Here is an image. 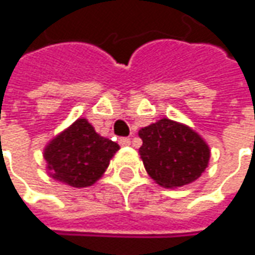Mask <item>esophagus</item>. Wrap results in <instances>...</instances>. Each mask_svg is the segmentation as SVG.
<instances>
[{
  "mask_svg": "<svg viewBox=\"0 0 255 255\" xmlns=\"http://www.w3.org/2000/svg\"><path fill=\"white\" fill-rule=\"evenodd\" d=\"M119 144L121 145V146H128V145L131 144V139L127 138V136H123V138H120L119 139Z\"/></svg>",
  "mask_w": 255,
  "mask_h": 255,
  "instance_id": "34e87169",
  "label": "esophagus"
}]
</instances>
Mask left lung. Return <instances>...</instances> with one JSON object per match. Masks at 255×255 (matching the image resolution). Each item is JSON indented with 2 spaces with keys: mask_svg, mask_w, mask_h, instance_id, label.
I'll return each mask as SVG.
<instances>
[{
  "mask_svg": "<svg viewBox=\"0 0 255 255\" xmlns=\"http://www.w3.org/2000/svg\"><path fill=\"white\" fill-rule=\"evenodd\" d=\"M139 156L145 171L162 188H179L206 171L210 148L195 129L169 119L141 128Z\"/></svg>",
  "mask_w": 255,
  "mask_h": 255,
  "instance_id": "left-lung-1",
  "label": "left lung"
}]
</instances>
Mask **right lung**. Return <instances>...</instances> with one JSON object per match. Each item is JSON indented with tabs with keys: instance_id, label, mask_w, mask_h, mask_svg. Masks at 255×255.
I'll return each mask as SVG.
<instances>
[{
	"instance_id": "right-lung-1",
	"label": "right lung",
	"mask_w": 255,
	"mask_h": 255,
	"mask_svg": "<svg viewBox=\"0 0 255 255\" xmlns=\"http://www.w3.org/2000/svg\"><path fill=\"white\" fill-rule=\"evenodd\" d=\"M120 145L96 132L86 119L76 120L43 149L46 171L57 182L87 188L103 176Z\"/></svg>"
}]
</instances>
